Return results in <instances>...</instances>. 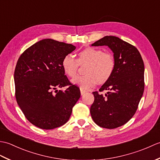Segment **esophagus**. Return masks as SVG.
I'll return each instance as SVG.
<instances>
[{"label":"esophagus","instance_id":"1","mask_svg":"<svg viewBox=\"0 0 160 160\" xmlns=\"http://www.w3.org/2000/svg\"><path fill=\"white\" fill-rule=\"evenodd\" d=\"M86 93V91H84V90H83V89H80V93H81V95H84V93Z\"/></svg>","mask_w":160,"mask_h":160}]
</instances>
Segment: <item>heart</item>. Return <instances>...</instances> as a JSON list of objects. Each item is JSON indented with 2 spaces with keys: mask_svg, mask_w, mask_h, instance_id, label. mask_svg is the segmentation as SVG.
<instances>
[{
  "mask_svg": "<svg viewBox=\"0 0 160 160\" xmlns=\"http://www.w3.org/2000/svg\"><path fill=\"white\" fill-rule=\"evenodd\" d=\"M87 64L84 67V76L75 77L71 82L82 89H89L96 82L99 84L106 82L113 75L115 68V60L109 52L94 47H87L78 53L77 59L70 55L63 57L61 62L64 73L73 78L77 73L79 65Z\"/></svg>",
  "mask_w": 160,
  "mask_h": 160,
  "instance_id": "obj_1",
  "label": "heart"
}]
</instances>
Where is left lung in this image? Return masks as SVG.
<instances>
[{
  "mask_svg": "<svg viewBox=\"0 0 160 160\" xmlns=\"http://www.w3.org/2000/svg\"><path fill=\"white\" fill-rule=\"evenodd\" d=\"M108 46L113 52L115 68L112 76L93 92L91 118L100 127L115 128L125 124L136 112L144 89V65L136 47L116 36H107L92 46Z\"/></svg>",
  "mask_w": 160,
  "mask_h": 160,
  "instance_id": "left-lung-1",
  "label": "left lung"
}]
</instances>
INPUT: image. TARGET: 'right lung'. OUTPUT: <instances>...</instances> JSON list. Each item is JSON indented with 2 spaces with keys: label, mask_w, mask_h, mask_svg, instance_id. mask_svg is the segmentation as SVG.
<instances>
[{
  "label": "right lung",
  "mask_w": 160,
  "mask_h": 160,
  "mask_svg": "<svg viewBox=\"0 0 160 160\" xmlns=\"http://www.w3.org/2000/svg\"><path fill=\"white\" fill-rule=\"evenodd\" d=\"M76 47L52 39H44L24 52L14 71L15 96L25 118L36 127L53 129L69 120L80 97L78 87L64 75L63 57ZM68 86L64 92L58 88Z\"/></svg>",
  "instance_id": "right-lung-1"
}]
</instances>
